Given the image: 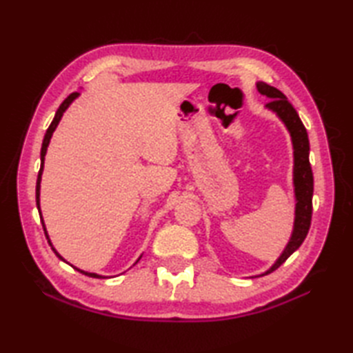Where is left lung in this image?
I'll return each mask as SVG.
<instances>
[{
	"mask_svg": "<svg viewBox=\"0 0 353 353\" xmlns=\"http://www.w3.org/2000/svg\"><path fill=\"white\" fill-rule=\"evenodd\" d=\"M256 89L261 95H265L272 101L265 104V109L281 119L285 129L288 130L291 144H292V157H294V165H292V186H294V224H292V232L288 239L287 245L283 247L279 258L274 261L268 270L264 273L256 276H264L274 272L277 267H281L292 253H294L303 239L308 235L311 226V215H312V192H314V179L310 165V139L308 133L303 123L299 118L296 109L287 100L279 89L270 86L264 81H256Z\"/></svg>",
	"mask_w": 353,
	"mask_h": 353,
	"instance_id": "obj_1",
	"label": "left lung"
}]
</instances>
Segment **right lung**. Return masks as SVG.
Segmentation results:
<instances>
[{"label":"right lung","mask_w":353,"mask_h":353,"mask_svg":"<svg viewBox=\"0 0 353 353\" xmlns=\"http://www.w3.org/2000/svg\"><path fill=\"white\" fill-rule=\"evenodd\" d=\"M79 95H80V94L74 92V94H71V95L68 97V99H65V101L61 104V106H59V109H57V112H56L54 118H52V121H51V124H50V127H48L47 133H45V137H43V142H42V148H41V170H39V174H37V182H36V205H37V211H39V216H41V223H42L43 232H45V236H47V239H48V244L51 245L52 252L56 253V256H57L59 259H61V261H63V262H66V261L63 259L62 254L59 253V252L54 249V245H52L51 239H50V236H48L47 228H45V223H43V219H42V212H41V181H42V172H43V162H45V154H47V148H48V145H50V141H51L52 133H54L56 127L59 125V123H61V119H62V117H63V114H65V110L71 106V103H72L74 100L79 99ZM141 256H142V254H141ZM141 256L137 259V262L141 259ZM137 262H134V264H137ZM66 264H70V262H66ZM134 264H133V265H134ZM70 265H71V264H70ZM71 267H74V265H71ZM74 268H76L77 272L83 273V274L89 276V277H99V279H106V277H109V276L97 274V273H91V272H85V270H80V268H77V267H74Z\"/></svg>","instance_id":"right-lung-1"}]
</instances>
